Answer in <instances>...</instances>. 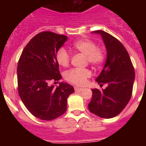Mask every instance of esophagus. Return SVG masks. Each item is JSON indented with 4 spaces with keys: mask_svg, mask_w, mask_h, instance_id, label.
Listing matches in <instances>:
<instances>
[{
    "mask_svg": "<svg viewBox=\"0 0 146 146\" xmlns=\"http://www.w3.org/2000/svg\"><path fill=\"white\" fill-rule=\"evenodd\" d=\"M74 90H75V91H77V92H81V91H83L84 89H83V88H81L74 87Z\"/></svg>",
    "mask_w": 146,
    "mask_h": 146,
    "instance_id": "obj_1",
    "label": "esophagus"
}]
</instances>
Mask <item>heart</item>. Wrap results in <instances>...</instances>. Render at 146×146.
Here are the masks:
<instances>
[{"instance_id": "b5f03b06", "label": "heart", "mask_w": 146, "mask_h": 146, "mask_svg": "<svg viewBox=\"0 0 146 146\" xmlns=\"http://www.w3.org/2000/svg\"><path fill=\"white\" fill-rule=\"evenodd\" d=\"M73 47L78 52L86 55L89 64L99 66L104 59V52L102 49L96 47V44L90 39H81L74 42ZM56 60L62 66H67L70 60V55L64 47L60 48L56 53ZM91 72L88 69H72L66 72L65 78L68 82L77 86L86 84Z\"/></svg>"}]
</instances>
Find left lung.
Returning a JSON list of instances; mask_svg holds the SVG:
<instances>
[{"label":"left lung","instance_id":"left-lung-1","mask_svg":"<svg viewBox=\"0 0 146 146\" xmlns=\"http://www.w3.org/2000/svg\"><path fill=\"white\" fill-rule=\"evenodd\" d=\"M92 33L101 36L107 51L106 62L96 82L100 85L107 83L108 87L102 91L91 90L88 109L97 116L111 118L118 115L131 99L135 70L129 53L118 39L103 31Z\"/></svg>","mask_w":146,"mask_h":146}]
</instances>
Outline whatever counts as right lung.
<instances>
[{"instance_id":"1","label":"right lung","mask_w":146,"mask_h":146,"mask_svg":"<svg viewBox=\"0 0 146 146\" xmlns=\"http://www.w3.org/2000/svg\"><path fill=\"white\" fill-rule=\"evenodd\" d=\"M68 37L50 31L38 33L23 50L18 62L17 82L20 99L28 111L44 121H51L64 114L67 99L74 92L66 82L49 86L50 80L62 78L56 60L58 50Z\"/></svg>"}]
</instances>
